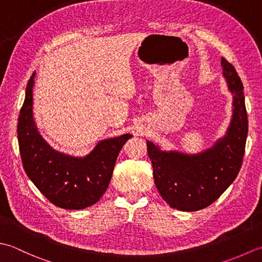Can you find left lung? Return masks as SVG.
<instances>
[{"instance_id":"obj_1","label":"left lung","mask_w":262,"mask_h":262,"mask_svg":"<svg viewBox=\"0 0 262 262\" xmlns=\"http://www.w3.org/2000/svg\"><path fill=\"white\" fill-rule=\"evenodd\" d=\"M221 66L233 98L232 119L225 135L195 154L165 150L147 140L155 184L162 198L175 209L195 211L211 205L234 182L242 166L248 137L243 83L224 57Z\"/></svg>"}]
</instances>
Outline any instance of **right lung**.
Returning <instances> with one entry per match:
<instances>
[{"label": "right lung", "instance_id": "right-lung-1", "mask_svg": "<svg viewBox=\"0 0 262 262\" xmlns=\"http://www.w3.org/2000/svg\"><path fill=\"white\" fill-rule=\"evenodd\" d=\"M35 76L36 72L27 83L18 119V141L25 172L53 205L64 209H84L105 193L119 152L132 135L103 139L84 156L56 150L42 138L34 120Z\"/></svg>", "mask_w": 262, "mask_h": 262}]
</instances>
